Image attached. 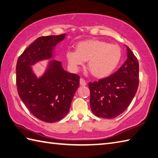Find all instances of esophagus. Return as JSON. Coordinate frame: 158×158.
Instances as JSON below:
<instances>
[{
  "label": "esophagus",
  "instance_id": "34e87169",
  "mask_svg": "<svg viewBox=\"0 0 158 158\" xmlns=\"http://www.w3.org/2000/svg\"><path fill=\"white\" fill-rule=\"evenodd\" d=\"M79 83H80V85H81V86H85V85H86V82H85V80L82 78L80 79Z\"/></svg>",
  "mask_w": 158,
  "mask_h": 158
}]
</instances>
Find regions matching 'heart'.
Returning <instances> with one entry per match:
<instances>
[{
    "label": "heart",
    "instance_id": "b5f03b06",
    "mask_svg": "<svg viewBox=\"0 0 158 158\" xmlns=\"http://www.w3.org/2000/svg\"><path fill=\"white\" fill-rule=\"evenodd\" d=\"M75 48L76 51L69 50L65 53L70 67L77 70L88 61V70L98 79L110 75L122 58V50L118 45L109 44L102 40H85L78 43Z\"/></svg>",
    "mask_w": 158,
    "mask_h": 158
}]
</instances>
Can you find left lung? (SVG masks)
<instances>
[{
    "label": "left lung",
    "instance_id": "obj_1",
    "mask_svg": "<svg viewBox=\"0 0 158 158\" xmlns=\"http://www.w3.org/2000/svg\"><path fill=\"white\" fill-rule=\"evenodd\" d=\"M119 69L106 78L90 82V104L93 113L102 118L119 116L130 105L139 84V64L130 48Z\"/></svg>",
    "mask_w": 158,
    "mask_h": 158
}]
</instances>
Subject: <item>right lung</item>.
Here are the masks:
<instances>
[{
  "instance_id": "right-lung-1",
  "label": "right lung",
  "mask_w": 158,
  "mask_h": 158,
  "mask_svg": "<svg viewBox=\"0 0 158 158\" xmlns=\"http://www.w3.org/2000/svg\"><path fill=\"white\" fill-rule=\"evenodd\" d=\"M65 35L39 37L17 61L16 86L20 98L34 116L48 123L66 116L79 85L80 77L68 73L61 62L53 59L56 45ZM45 60L49 61L44 73L38 77L31 66Z\"/></svg>"
}]
</instances>
